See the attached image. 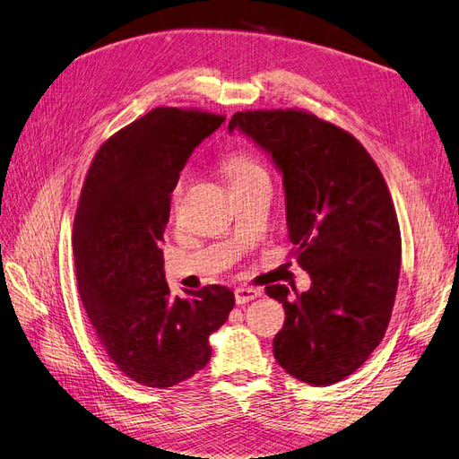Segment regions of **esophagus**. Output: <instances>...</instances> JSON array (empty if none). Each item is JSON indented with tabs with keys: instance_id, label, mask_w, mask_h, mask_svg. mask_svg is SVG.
Segmentation results:
<instances>
[{
	"instance_id": "obj_1",
	"label": "esophagus",
	"mask_w": 459,
	"mask_h": 459,
	"mask_svg": "<svg viewBox=\"0 0 459 459\" xmlns=\"http://www.w3.org/2000/svg\"><path fill=\"white\" fill-rule=\"evenodd\" d=\"M260 295H262L260 289L241 285V287L235 289V302H238V304H247V302H251V300L258 299Z\"/></svg>"
}]
</instances>
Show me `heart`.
<instances>
[{
  "label": "heart",
  "instance_id": "1",
  "mask_svg": "<svg viewBox=\"0 0 459 459\" xmlns=\"http://www.w3.org/2000/svg\"><path fill=\"white\" fill-rule=\"evenodd\" d=\"M221 166H224V172L230 179V184H239V182H247V179H253V178L268 176L266 170H264V166L251 155V152H245V151L228 152ZM182 186H184V178L176 184L174 195H178V193L182 191Z\"/></svg>",
  "mask_w": 459,
  "mask_h": 459
}]
</instances>
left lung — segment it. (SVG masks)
Listing matches in <instances>:
<instances>
[{"label":"left lung","instance_id":"obj_1","mask_svg":"<svg viewBox=\"0 0 459 459\" xmlns=\"http://www.w3.org/2000/svg\"><path fill=\"white\" fill-rule=\"evenodd\" d=\"M272 155L283 176L289 239L307 293L283 302L273 356L299 381L327 386L362 366L391 322L402 239L385 178L354 135L307 110H245L228 124Z\"/></svg>","mask_w":459,"mask_h":459}]
</instances>
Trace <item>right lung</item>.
I'll return each mask as SVG.
<instances>
[{
	"label": "right lung",
	"instance_id": "add662e5",
	"mask_svg": "<svg viewBox=\"0 0 459 459\" xmlns=\"http://www.w3.org/2000/svg\"><path fill=\"white\" fill-rule=\"evenodd\" d=\"M220 115L152 108L100 147L73 231L78 293L105 354L132 381L166 388L211 359L208 337L235 304L228 287L172 297L160 243L170 193Z\"/></svg>",
	"mask_w": 459,
	"mask_h": 459
}]
</instances>
